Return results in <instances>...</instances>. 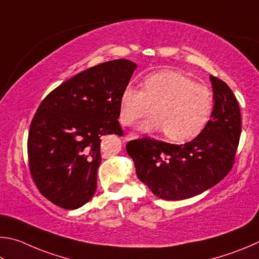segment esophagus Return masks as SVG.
I'll return each mask as SVG.
<instances>
[{
  "label": "esophagus",
  "mask_w": 259,
  "mask_h": 259,
  "mask_svg": "<svg viewBox=\"0 0 259 259\" xmlns=\"http://www.w3.org/2000/svg\"><path fill=\"white\" fill-rule=\"evenodd\" d=\"M139 138V135L138 134H134V133H130V134H127L126 137H125V140L126 141H130V140H133V139H138Z\"/></svg>",
  "instance_id": "1"
}]
</instances>
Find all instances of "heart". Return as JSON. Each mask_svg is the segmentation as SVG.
<instances>
[{
    "mask_svg": "<svg viewBox=\"0 0 259 259\" xmlns=\"http://www.w3.org/2000/svg\"><path fill=\"white\" fill-rule=\"evenodd\" d=\"M141 132H161L171 141L182 142L201 132L210 116L212 95L206 86L194 84L180 72L160 71L142 81V91L127 86L119 100V120L131 125L139 118Z\"/></svg>",
    "mask_w": 259,
    "mask_h": 259,
    "instance_id": "b5f03b06",
    "label": "heart"
}]
</instances>
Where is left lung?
I'll return each instance as SVG.
<instances>
[{
  "mask_svg": "<svg viewBox=\"0 0 259 259\" xmlns=\"http://www.w3.org/2000/svg\"><path fill=\"white\" fill-rule=\"evenodd\" d=\"M209 79L214 109L192 141L178 146L144 138L126 144L139 180L164 200L198 196L221 182L233 166L241 134L240 108L223 80Z\"/></svg>",
  "mask_w": 259,
  "mask_h": 259,
  "instance_id": "1",
  "label": "left lung"
}]
</instances>
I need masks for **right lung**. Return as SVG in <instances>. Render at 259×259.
Wrapping results in <instances>:
<instances>
[{"label":"right lung","instance_id":"right-lung-1","mask_svg":"<svg viewBox=\"0 0 259 259\" xmlns=\"http://www.w3.org/2000/svg\"><path fill=\"white\" fill-rule=\"evenodd\" d=\"M137 67L126 59L100 63L59 85L39 104L27 143L29 169L54 205L77 209L93 197L101 138L122 135L119 100Z\"/></svg>","mask_w":259,"mask_h":259}]
</instances>
